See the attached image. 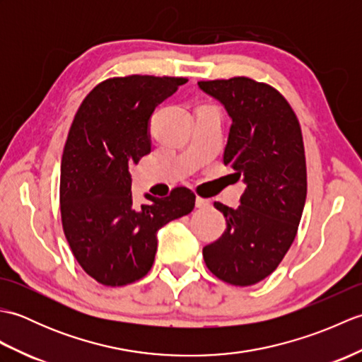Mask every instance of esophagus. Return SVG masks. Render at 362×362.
I'll use <instances>...</instances> for the list:
<instances>
[{"label":"esophagus","instance_id":"34e87169","mask_svg":"<svg viewBox=\"0 0 362 362\" xmlns=\"http://www.w3.org/2000/svg\"><path fill=\"white\" fill-rule=\"evenodd\" d=\"M196 206L197 209H209L210 201H206V199L202 197H196Z\"/></svg>","mask_w":362,"mask_h":362}]
</instances>
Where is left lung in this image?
Wrapping results in <instances>:
<instances>
[{"mask_svg":"<svg viewBox=\"0 0 362 362\" xmlns=\"http://www.w3.org/2000/svg\"><path fill=\"white\" fill-rule=\"evenodd\" d=\"M232 119L224 165L245 189L238 209L214 202L227 228L205 245L206 267L222 281L250 286L286 255L302 219L306 161L300 124L279 91L249 78L197 82Z\"/></svg>","mask_w":362,"mask_h":362,"instance_id":"8db88e82","label":"left lung"}]
</instances>
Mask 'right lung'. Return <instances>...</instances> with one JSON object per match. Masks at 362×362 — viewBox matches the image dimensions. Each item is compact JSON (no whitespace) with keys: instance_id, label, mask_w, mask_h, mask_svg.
I'll use <instances>...</instances> for the list:
<instances>
[{"instance_id":"right-lung-1","label":"right lung","mask_w":362,"mask_h":362,"mask_svg":"<svg viewBox=\"0 0 362 362\" xmlns=\"http://www.w3.org/2000/svg\"><path fill=\"white\" fill-rule=\"evenodd\" d=\"M183 78L127 76L99 83L83 99L68 134L60 166V213L74 258L91 279L124 286L151 271L157 232L194 209L185 187L171 196L146 194L135 206L129 168L151 152L156 107Z\"/></svg>"}]
</instances>
